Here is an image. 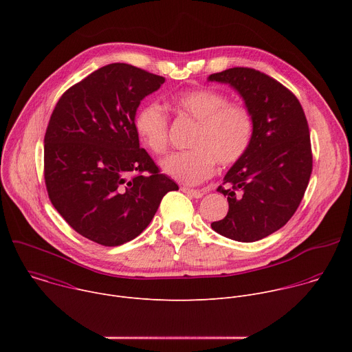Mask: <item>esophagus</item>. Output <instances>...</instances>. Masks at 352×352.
<instances>
[{"mask_svg":"<svg viewBox=\"0 0 352 352\" xmlns=\"http://www.w3.org/2000/svg\"><path fill=\"white\" fill-rule=\"evenodd\" d=\"M181 190H182L184 193H186V195L195 197V199H199V197L204 196V192L199 190V189H189V188H186V186H181Z\"/></svg>","mask_w":352,"mask_h":352,"instance_id":"obj_1","label":"esophagus"}]
</instances>
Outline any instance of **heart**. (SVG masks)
<instances>
[{
  "label": "heart",
  "mask_w": 352,
  "mask_h": 352,
  "mask_svg": "<svg viewBox=\"0 0 352 352\" xmlns=\"http://www.w3.org/2000/svg\"><path fill=\"white\" fill-rule=\"evenodd\" d=\"M177 114L196 121L185 152L162 160L163 173L178 182L196 185L221 167L236 163L248 150L255 122L250 111L230 103L228 97L214 89L200 87L179 91L170 97ZM135 131L142 144L153 155H163L168 147V118L155 103L144 104L135 117Z\"/></svg>",
  "instance_id": "1"
}]
</instances>
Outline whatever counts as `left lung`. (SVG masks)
Listing matches in <instances>:
<instances>
[{
  "label": "left lung",
  "instance_id": "left-lung-1",
  "mask_svg": "<svg viewBox=\"0 0 352 352\" xmlns=\"http://www.w3.org/2000/svg\"><path fill=\"white\" fill-rule=\"evenodd\" d=\"M230 85L254 117L245 155L224 175L228 213L212 223L220 235L255 242L280 230L296 212L312 173L311 136L298 98L280 82L250 68H230L208 78Z\"/></svg>",
  "mask_w": 352,
  "mask_h": 352
}]
</instances>
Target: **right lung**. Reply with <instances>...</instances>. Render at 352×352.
I'll return each instance as SVG.
<instances>
[{
	"instance_id": "1",
	"label": "right lung",
	"mask_w": 352,
	"mask_h": 352,
	"mask_svg": "<svg viewBox=\"0 0 352 352\" xmlns=\"http://www.w3.org/2000/svg\"><path fill=\"white\" fill-rule=\"evenodd\" d=\"M163 76L129 64H110L69 87L44 136L48 197L82 236L104 246L136 238L163 196L178 185L139 146L135 131L142 100Z\"/></svg>"
}]
</instances>
